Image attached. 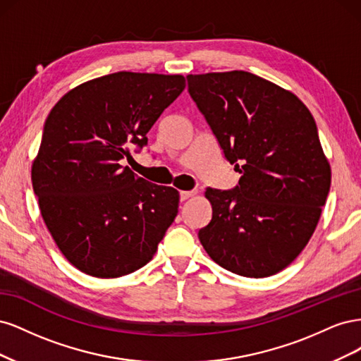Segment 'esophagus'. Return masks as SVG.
I'll list each match as a JSON object with an SVG mask.
<instances>
[{
	"mask_svg": "<svg viewBox=\"0 0 361 361\" xmlns=\"http://www.w3.org/2000/svg\"><path fill=\"white\" fill-rule=\"evenodd\" d=\"M195 194V191H180V202H185V200H188L190 197H192V195Z\"/></svg>",
	"mask_w": 361,
	"mask_h": 361,
	"instance_id": "esophagus-1",
	"label": "esophagus"
}]
</instances>
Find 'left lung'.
<instances>
[{"instance_id": "left-lung-1", "label": "left lung", "mask_w": 361, "mask_h": 361, "mask_svg": "<svg viewBox=\"0 0 361 361\" xmlns=\"http://www.w3.org/2000/svg\"><path fill=\"white\" fill-rule=\"evenodd\" d=\"M187 80L224 158L243 174L232 190L206 188L212 220L200 243L238 276L277 274L307 245L330 191L314 118L293 93L250 72Z\"/></svg>"}]
</instances>
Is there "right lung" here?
<instances>
[{
  "label": "right lung",
  "instance_id": "right-lung-1",
  "mask_svg": "<svg viewBox=\"0 0 361 361\" xmlns=\"http://www.w3.org/2000/svg\"><path fill=\"white\" fill-rule=\"evenodd\" d=\"M185 89L182 75L117 72L87 81L52 108L32 190L49 233L85 274H130L157 253L174 221L179 192L123 167L162 111Z\"/></svg>",
  "mask_w": 361,
  "mask_h": 361
}]
</instances>
